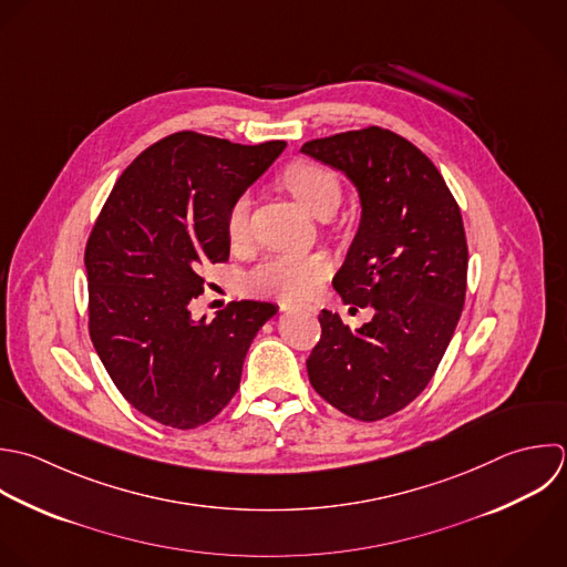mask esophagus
Listing matches in <instances>:
<instances>
[{
  "instance_id": "34e87169",
  "label": "esophagus",
  "mask_w": 567,
  "mask_h": 567,
  "mask_svg": "<svg viewBox=\"0 0 567 567\" xmlns=\"http://www.w3.org/2000/svg\"><path fill=\"white\" fill-rule=\"evenodd\" d=\"M280 309H282V311H287V313H291V311H305V313H309V316H313V313H316V307H293V305H280Z\"/></svg>"
}]
</instances>
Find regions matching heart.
I'll list each match as a JSON object with an SVG mask.
<instances>
[{
	"mask_svg": "<svg viewBox=\"0 0 567 567\" xmlns=\"http://www.w3.org/2000/svg\"><path fill=\"white\" fill-rule=\"evenodd\" d=\"M278 185L296 198L311 216L331 218L342 203V183L338 174L309 161L289 163ZM227 238L234 247H240L251 236V203L247 196H238L227 212ZM331 276V260L324 254L309 256H271L262 260L249 276V285L258 293L276 296L287 302H302L311 298L322 282Z\"/></svg>",
	"mask_w": 567,
	"mask_h": 567,
	"instance_id": "heart-1",
	"label": "heart"
}]
</instances>
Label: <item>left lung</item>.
Instances as JSON below:
<instances>
[{"label": "left lung", "instance_id": "8db88e82", "mask_svg": "<svg viewBox=\"0 0 567 567\" xmlns=\"http://www.w3.org/2000/svg\"><path fill=\"white\" fill-rule=\"evenodd\" d=\"M302 152L360 192L362 223L333 287L344 305L375 309L355 331L338 313L318 316L309 382L340 413L378 422L429 386L455 333L468 276L462 212L433 161L391 130L340 132Z\"/></svg>", "mask_w": 567, "mask_h": 567}]
</instances>
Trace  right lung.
I'll list each match as a JSON object with an SVG mask.
<instances>
[{"mask_svg": "<svg viewBox=\"0 0 567 567\" xmlns=\"http://www.w3.org/2000/svg\"><path fill=\"white\" fill-rule=\"evenodd\" d=\"M285 141L240 145L174 132L118 176L85 245L87 331L121 395L150 420L189 431L240 386L243 362L271 302H229L192 320L203 269L229 258L227 212Z\"/></svg>", "mask_w": 567, "mask_h": 567, "instance_id": "add662e5", "label": "right lung"}]
</instances>
